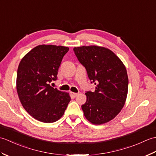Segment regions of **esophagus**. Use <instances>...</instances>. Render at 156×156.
Returning <instances> with one entry per match:
<instances>
[{"label": "esophagus", "mask_w": 156, "mask_h": 156, "mask_svg": "<svg viewBox=\"0 0 156 156\" xmlns=\"http://www.w3.org/2000/svg\"><path fill=\"white\" fill-rule=\"evenodd\" d=\"M70 94H71V96H72V97L75 98V97H77V96L78 95V93H76V92H70Z\"/></svg>", "instance_id": "esophagus-1"}]
</instances>
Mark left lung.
Wrapping results in <instances>:
<instances>
[{"instance_id":"8db88e82","label":"left lung","mask_w":156,"mask_h":156,"mask_svg":"<svg viewBox=\"0 0 156 156\" xmlns=\"http://www.w3.org/2000/svg\"><path fill=\"white\" fill-rule=\"evenodd\" d=\"M78 59L96 85L94 92L85 93L84 115L94 125L113 119L124 107L128 92V76L123 63L110 49L97 45L74 48Z\"/></svg>"}]
</instances>
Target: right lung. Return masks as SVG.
<instances>
[{"mask_svg": "<svg viewBox=\"0 0 156 156\" xmlns=\"http://www.w3.org/2000/svg\"><path fill=\"white\" fill-rule=\"evenodd\" d=\"M69 48L39 45L32 49L19 63L16 75V91L22 106L34 119L54 122L64 114L70 96L51 87L49 83L57 79L62 58Z\"/></svg>", "mask_w": 156, "mask_h": 156, "instance_id": "add662e5", "label": "right lung"}]
</instances>
